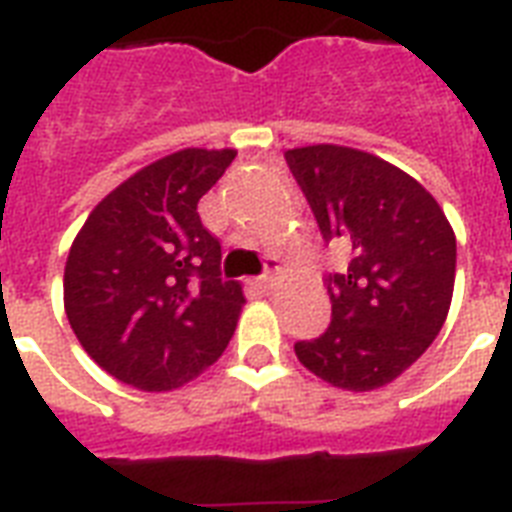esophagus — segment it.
Masks as SVG:
<instances>
[{
	"instance_id": "1",
	"label": "esophagus",
	"mask_w": 512,
	"mask_h": 512,
	"mask_svg": "<svg viewBox=\"0 0 512 512\" xmlns=\"http://www.w3.org/2000/svg\"><path fill=\"white\" fill-rule=\"evenodd\" d=\"M265 263H268V271L257 279V284L263 289H273L276 287V276H273V271H276V257H265Z\"/></svg>"
}]
</instances>
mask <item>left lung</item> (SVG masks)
<instances>
[{"instance_id": "obj_1", "label": "left lung", "mask_w": 512, "mask_h": 512, "mask_svg": "<svg viewBox=\"0 0 512 512\" xmlns=\"http://www.w3.org/2000/svg\"><path fill=\"white\" fill-rule=\"evenodd\" d=\"M284 159L321 236L348 255V271L327 276L332 324L295 342L297 358L335 388H382L444 327L457 268L452 225L412 175L380 156L319 143Z\"/></svg>"}]
</instances>
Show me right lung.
I'll return each instance as SVG.
<instances>
[{"instance_id":"add662e5","label":"right lung","mask_w":512,"mask_h":512,"mask_svg":"<svg viewBox=\"0 0 512 512\" xmlns=\"http://www.w3.org/2000/svg\"><path fill=\"white\" fill-rule=\"evenodd\" d=\"M233 148H183L116 185L76 233L63 305L100 369L146 393L183 388L223 356L244 292L220 279L199 199Z\"/></svg>"}]
</instances>
